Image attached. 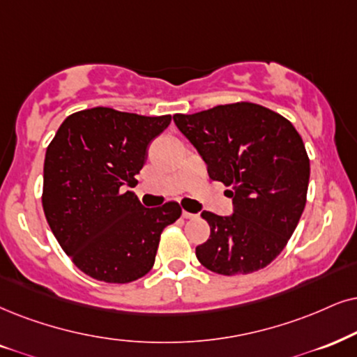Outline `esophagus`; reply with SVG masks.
<instances>
[{
    "mask_svg": "<svg viewBox=\"0 0 357 357\" xmlns=\"http://www.w3.org/2000/svg\"><path fill=\"white\" fill-rule=\"evenodd\" d=\"M183 218L184 219H192V218H196V214H191V212H188V211H183Z\"/></svg>",
    "mask_w": 357,
    "mask_h": 357,
    "instance_id": "1",
    "label": "esophagus"
}]
</instances>
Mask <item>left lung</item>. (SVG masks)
I'll use <instances>...</instances> for the list:
<instances>
[{
	"label": "left lung",
	"instance_id": "8db88e82",
	"mask_svg": "<svg viewBox=\"0 0 357 357\" xmlns=\"http://www.w3.org/2000/svg\"><path fill=\"white\" fill-rule=\"evenodd\" d=\"M212 181L231 186L232 215L202 211L211 236L196 257L211 272L252 273L285 249L306 204L310 160L290 121L257 103L176 114Z\"/></svg>",
	"mask_w": 357,
	"mask_h": 357
}]
</instances>
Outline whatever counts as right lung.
Segmentation results:
<instances>
[{"label":"right lung","instance_id":"1","mask_svg":"<svg viewBox=\"0 0 357 357\" xmlns=\"http://www.w3.org/2000/svg\"><path fill=\"white\" fill-rule=\"evenodd\" d=\"M171 115L143 116L96 107L59 126L44 160L43 207L59 245L89 277L130 283L150 272L178 202L143 207L132 191L148 145Z\"/></svg>","mask_w":357,"mask_h":357}]
</instances>
